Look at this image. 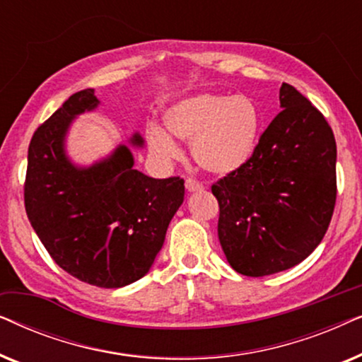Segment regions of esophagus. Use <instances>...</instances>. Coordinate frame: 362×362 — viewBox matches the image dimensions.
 Returning a JSON list of instances; mask_svg holds the SVG:
<instances>
[{"instance_id":"esophagus-1","label":"esophagus","mask_w":362,"mask_h":362,"mask_svg":"<svg viewBox=\"0 0 362 362\" xmlns=\"http://www.w3.org/2000/svg\"><path fill=\"white\" fill-rule=\"evenodd\" d=\"M187 192H197V191H202V185L201 182H197L196 180H191V177H187L186 182H185Z\"/></svg>"}]
</instances>
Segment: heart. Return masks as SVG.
Returning <instances> with one entry per match:
<instances>
[{
  "mask_svg": "<svg viewBox=\"0 0 362 362\" xmlns=\"http://www.w3.org/2000/svg\"><path fill=\"white\" fill-rule=\"evenodd\" d=\"M166 130L191 141V155L206 173L230 175L250 160L259 145L262 112L254 98L224 93H197L171 105L165 113ZM150 150L161 160H175L180 148L158 125L146 133Z\"/></svg>",
  "mask_w": 362,
  "mask_h": 362,
  "instance_id": "b5f03b06",
  "label": "heart"
}]
</instances>
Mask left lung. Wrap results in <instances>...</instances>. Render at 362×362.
Returning <instances> with one entry per match:
<instances>
[{"instance_id":"obj_1","label":"left lung","mask_w":362,"mask_h":362,"mask_svg":"<svg viewBox=\"0 0 362 362\" xmlns=\"http://www.w3.org/2000/svg\"><path fill=\"white\" fill-rule=\"evenodd\" d=\"M280 107L240 170L212 185L217 235L232 269L265 276L291 269L328 230L336 202V141L318 108L281 83Z\"/></svg>"}]
</instances>
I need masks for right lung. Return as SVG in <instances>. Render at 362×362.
<instances>
[{
	"mask_svg": "<svg viewBox=\"0 0 362 362\" xmlns=\"http://www.w3.org/2000/svg\"><path fill=\"white\" fill-rule=\"evenodd\" d=\"M93 88L74 93L34 132L24 206L54 262L81 281L120 288L148 274L168 226L185 201V180H155L133 168L127 145L105 160L76 166L66 155L74 118L98 107ZM130 145L141 148L135 133Z\"/></svg>",
	"mask_w": 362,
	"mask_h": 362,
	"instance_id": "add662e5",
	"label": "right lung"
}]
</instances>
